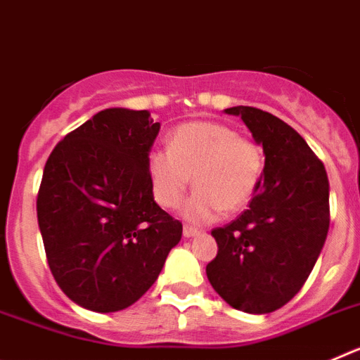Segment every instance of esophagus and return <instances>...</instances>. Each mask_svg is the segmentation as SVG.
Masks as SVG:
<instances>
[{"label":"esophagus","instance_id":"1","mask_svg":"<svg viewBox=\"0 0 360 360\" xmlns=\"http://www.w3.org/2000/svg\"><path fill=\"white\" fill-rule=\"evenodd\" d=\"M200 231L196 227H191V225H184V236L186 238H193V236H198Z\"/></svg>","mask_w":360,"mask_h":360}]
</instances>
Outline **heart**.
Instances as JSON below:
<instances>
[{"label":"heart","instance_id":"1","mask_svg":"<svg viewBox=\"0 0 360 360\" xmlns=\"http://www.w3.org/2000/svg\"><path fill=\"white\" fill-rule=\"evenodd\" d=\"M263 171L262 144L216 120L180 124L171 131L167 149H155L148 157V176L160 207L176 209L193 176L196 191L184 214L198 224L245 207L256 195Z\"/></svg>","mask_w":360,"mask_h":360}]
</instances>
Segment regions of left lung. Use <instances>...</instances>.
I'll return each instance as SVG.
<instances>
[{"mask_svg": "<svg viewBox=\"0 0 360 360\" xmlns=\"http://www.w3.org/2000/svg\"><path fill=\"white\" fill-rule=\"evenodd\" d=\"M240 115L265 151L256 195L236 219L212 229L218 254L205 272L236 310L270 314L301 290L330 227L328 176L323 162L287 122L250 106Z\"/></svg>", "mask_w": 360, "mask_h": 360, "instance_id": "left-lung-1", "label": "left lung"}]
</instances>
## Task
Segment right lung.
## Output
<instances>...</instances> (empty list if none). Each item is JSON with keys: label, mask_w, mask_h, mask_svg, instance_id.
Instances as JSON below:
<instances>
[{"label": "right lung", "mask_w": 360, "mask_h": 360, "mask_svg": "<svg viewBox=\"0 0 360 360\" xmlns=\"http://www.w3.org/2000/svg\"><path fill=\"white\" fill-rule=\"evenodd\" d=\"M160 122L110 108L50 153L37 221L53 279L79 307L117 311L157 281L182 224L153 198L148 157Z\"/></svg>", "instance_id": "obj_1"}]
</instances>
